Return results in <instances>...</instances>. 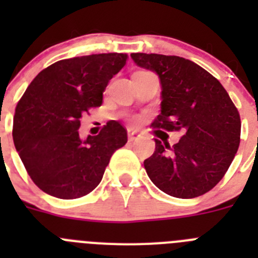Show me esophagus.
Instances as JSON below:
<instances>
[{"label": "esophagus", "mask_w": 258, "mask_h": 258, "mask_svg": "<svg viewBox=\"0 0 258 258\" xmlns=\"http://www.w3.org/2000/svg\"><path fill=\"white\" fill-rule=\"evenodd\" d=\"M127 137H129V141H134L140 137V133H138V131H136V129L129 127V129H127Z\"/></svg>", "instance_id": "34e87169"}]
</instances>
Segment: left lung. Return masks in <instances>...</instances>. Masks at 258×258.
I'll return each mask as SVG.
<instances>
[{"mask_svg": "<svg viewBox=\"0 0 258 258\" xmlns=\"http://www.w3.org/2000/svg\"><path fill=\"white\" fill-rule=\"evenodd\" d=\"M137 66L159 76L161 113L152 126L182 131L178 143L155 140L145 169L170 197L192 199L222 179L240 143V116L216 77L197 63L175 55L133 52Z\"/></svg>", "mask_w": 258, "mask_h": 258, "instance_id": "left-lung-1", "label": "left lung"}]
</instances>
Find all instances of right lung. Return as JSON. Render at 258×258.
I'll use <instances>...</instances> for the list:
<instances>
[{"instance_id": "obj_1", "label": "right lung", "mask_w": 258, "mask_h": 258, "mask_svg": "<svg viewBox=\"0 0 258 258\" xmlns=\"http://www.w3.org/2000/svg\"><path fill=\"white\" fill-rule=\"evenodd\" d=\"M121 52L55 61L33 79L18 102L15 149L38 188L77 199L97 187L113 152L127 142L126 129L111 120L98 136H79L80 118L99 107L108 81L126 63Z\"/></svg>"}]
</instances>
